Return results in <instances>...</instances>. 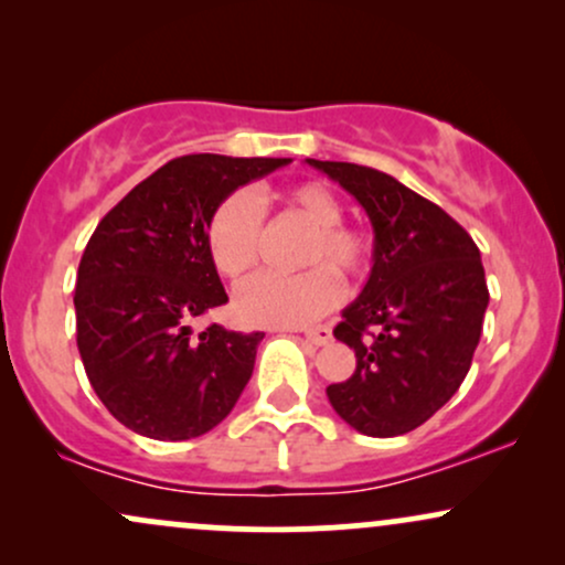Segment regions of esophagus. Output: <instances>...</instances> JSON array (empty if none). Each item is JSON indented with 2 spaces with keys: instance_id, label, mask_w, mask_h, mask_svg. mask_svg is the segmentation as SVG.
I'll list each match as a JSON object with an SVG mask.
<instances>
[{
  "instance_id": "34e87169",
  "label": "esophagus",
  "mask_w": 565,
  "mask_h": 565,
  "mask_svg": "<svg viewBox=\"0 0 565 565\" xmlns=\"http://www.w3.org/2000/svg\"><path fill=\"white\" fill-rule=\"evenodd\" d=\"M305 340H308L310 345H327V342L332 340V329H329V327L305 329Z\"/></svg>"
}]
</instances>
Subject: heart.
I'll use <instances>...</instances> for the list:
<instances>
[{
	"label": "heart",
	"mask_w": 565,
	"mask_h": 565,
	"mask_svg": "<svg viewBox=\"0 0 565 565\" xmlns=\"http://www.w3.org/2000/svg\"><path fill=\"white\" fill-rule=\"evenodd\" d=\"M289 210L310 223L297 263L300 274H257L236 289V313L255 327H300L316 321L340 300V278L359 276L369 263V242L361 231L340 223L334 193L321 183H297L281 193ZM263 242V210L246 191L225 196L206 223V246L215 268L242 278L255 268Z\"/></svg>",
	"instance_id": "1"
}]
</instances>
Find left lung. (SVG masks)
Returning <instances> with one entry per match:
<instances>
[{
  "label": "left lung",
  "instance_id": "1",
  "mask_svg": "<svg viewBox=\"0 0 565 565\" xmlns=\"http://www.w3.org/2000/svg\"><path fill=\"white\" fill-rule=\"evenodd\" d=\"M364 206L372 274L334 337L355 353L329 404L353 430L393 438L438 412L468 377L489 289L470 233L412 188L348 161L305 159Z\"/></svg>",
  "mask_w": 565,
  "mask_h": 565
}]
</instances>
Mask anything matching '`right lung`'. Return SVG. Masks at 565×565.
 Masks as SVG:
<instances>
[{
  "mask_svg": "<svg viewBox=\"0 0 565 565\" xmlns=\"http://www.w3.org/2000/svg\"><path fill=\"white\" fill-rule=\"evenodd\" d=\"M291 159L167 161L97 223L76 274V345L103 406L132 433L188 440L236 406L263 332L193 321L228 302L206 246L225 196Z\"/></svg>",
  "mask_w": 565,
  "mask_h": 565,
  "instance_id": "1",
  "label": "right lung"
}]
</instances>
